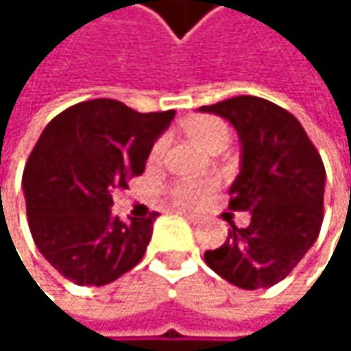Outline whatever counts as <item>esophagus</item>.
I'll list each match as a JSON object with an SVG mask.
<instances>
[{
	"instance_id": "obj_1",
	"label": "esophagus",
	"mask_w": 351,
	"mask_h": 351,
	"mask_svg": "<svg viewBox=\"0 0 351 351\" xmlns=\"http://www.w3.org/2000/svg\"><path fill=\"white\" fill-rule=\"evenodd\" d=\"M180 215H184L191 223H201V215H195V213H186V211H180Z\"/></svg>"
}]
</instances>
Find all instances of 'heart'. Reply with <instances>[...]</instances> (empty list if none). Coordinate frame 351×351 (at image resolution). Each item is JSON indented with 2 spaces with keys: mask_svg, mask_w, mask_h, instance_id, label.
I'll return each instance as SVG.
<instances>
[{
  "mask_svg": "<svg viewBox=\"0 0 351 351\" xmlns=\"http://www.w3.org/2000/svg\"><path fill=\"white\" fill-rule=\"evenodd\" d=\"M189 134L209 150L223 148L232 140V128L223 119L213 115H203L189 121ZM165 150H167V138L160 136L150 148V162H158L165 156ZM215 189H217L215 178H182L171 182L167 193L176 205L195 207L203 203Z\"/></svg>",
  "mask_w": 351,
  "mask_h": 351,
  "instance_id": "obj_1",
  "label": "heart"
}]
</instances>
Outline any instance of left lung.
Instances as JSON below:
<instances>
[{
	"mask_svg": "<svg viewBox=\"0 0 351 351\" xmlns=\"http://www.w3.org/2000/svg\"><path fill=\"white\" fill-rule=\"evenodd\" d=\"M234 123L242 138V173L230 186V209L250 211L232 223L228 242L205 262L228 282L266 289L280 282L313 245L323 223L325 167L301 121L268 99L240 95L199 107Z\"/></svg>",
	"mask_w": 351,
	"mask_h": 351,
	"instance_id": "left-lung-1",
	"label": "left lung"
}]
</instances>
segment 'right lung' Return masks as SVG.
<instances>
[{
  "label": "right lung",
  "instance_id": "right-lung-1",
  "mask_svg": "<svg viewBox=\"0 0 351 351\" xmlns=\"http://www.w3.org/2000/svg\"><path fill=\"white\" fill-rule=\"evenodd\" d=\"M173 117V109L140 113L91 99L44 128L22 176L26 213L40 254L64 278L104 287L142 260L158 213L121 221L109 209L113 193L144 173L152 142Z\"/></svg>",
  "mask_w": 351,
  "mask_h": 351
}]
</instances>
